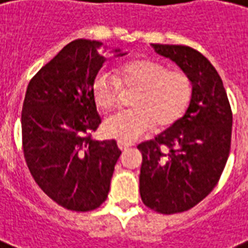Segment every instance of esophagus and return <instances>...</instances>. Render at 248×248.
Instances as JSON below:
<instances>
[{"instance_id":"34e87169","label":"esophagus","mask_w":248,"mask_h":248,"mask_svg":"<svg viewBox=\"0 0 248 248\" xmlns=\"http://www.w3.org/2000/svg\"><path fill=\"white\" fill-rule=\"evenodd\" d=\"M133 146V143L130 142H124V140H118V147L121 150H126V148H129Z\"/></svg>"}]
</instances>
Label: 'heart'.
<instances>
[{"label":"heart","mask_w":248,"mask_h":248,"mask_svg":"<svg viewBox=\"0 0 248 248\" xmlns=\"http://www.w3.org/2000/svg\"><path fill=\"white\" fill-rule=\"evenodd\" d=\"M122 88L137 91L133 109L106 119L105 131L124 142H133L155 127H170L179 122L189 106L192 82L188 75L168 69L154 59H137L124 64L117 76L97 73L92 82V96L101 110L110 111L121 104Z\"/></svg>","instance_id":"b5f03b06"}]
</instances>
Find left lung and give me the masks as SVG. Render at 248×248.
I'll return each instance as SVG.
<instances>
[{
  "label": "left lung",
  "instance_id": "1",
  "mask_svg": "<svg viewBox=\"0 0 248 248\" xmlns=\"http://www.w3.org/2000/svg\"><path fill=\"white\" fill-rule=\"evenodd\" d=\"M188 75L192 98L184 117L155 139L140 143L139 192L161 214L189 210L217 185L232 144V113L219 75L188 46L152 45Z\"/></svg>",
  "mask_w": 248,
  "mask_h": 248
}]
</instances>
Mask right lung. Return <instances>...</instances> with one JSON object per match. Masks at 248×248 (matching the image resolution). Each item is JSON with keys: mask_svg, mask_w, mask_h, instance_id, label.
<instances>
[{"mask_svg": "<svg viewBox=\"0 0 248 248\" xmlns=\"http://www.w3.org/2000/svg\"><path fill=\"white\" fill-rule=\"evenodd\" d=\"M101 46L89 39L68 43L31 78L22 106V147L31 176L49 199L73 212H91L105 201L121 155L114 139L91 138L101 124L92 96L105 62L97 52Z\"/></svg>", "mask_w": 248, "mask_h": 248, "instance_id": "right-lung-1", "label": "right lung"}]
</instances>
